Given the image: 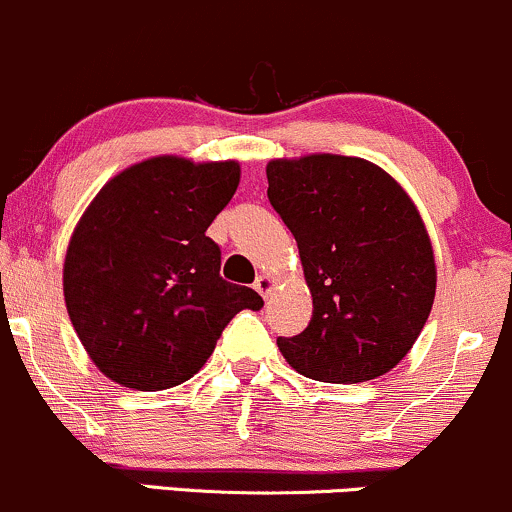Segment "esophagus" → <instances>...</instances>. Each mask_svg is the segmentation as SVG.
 Listing matches in <instances>:
<instances>
[{"mask_svg":"<svg viewBox=\"0 0 512 512\" xmlns=\"http://www.w3.org/2000/svg\"><path fill=\"white\" fill-rule=\"evenodd\" d=\"M254 287H256V292L258 295H263V297H268L273 292V287H275V280L271 278V275H258L256 278V283H254Z\"/></svg>","mask_w":512,"mask_h":512,"instance_id":"34e87169","label":"esophagus"}]
</instances>
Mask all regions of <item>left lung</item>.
Segmentation results:
<instances>
[{
  "label": "left lung",
  "mask_w": 512,
  "mask_h": 512,
  "mask_svg": "<svg viewBox=\"0 0 512 512\" xmlns=\"http://www.w3.org/2000/svg\"><path fill=\"white\" fill-rule=\"evenodd\" d=\"M268 200L297 241L312 319L280 336L321 382H367L409 353L435 297L433 246L416 205L380 166L338 154L271 162Z\"/></svg>",
  "instance_id": "1"
}]
</instances>
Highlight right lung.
Listing matches in <instances>:
<instances>
[{
	"label": "right lung",
	"instance_id": "right-lung-1",
	"mask_svg": "<svg viewBox=\"0 0 512 512\" xmlns=\"http://www.w3.org/2000/svg\"><path fill=\"white\" fill-rule=\"evenodd\" d=\"M239 186V164L157 157L96 195L65 258V302L96 367L159 392L191 380L241 309L263 300L220 275L208 227Z\"/></svg>",
	"mask_w": 512,
	"mask_h": 512
}]
</instances>
